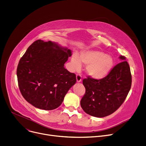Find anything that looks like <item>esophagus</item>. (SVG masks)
<instances>
[{"mask_svg": "<svg viewBox=\"0 0 146 146\" xmlns=\"http://www.w3.org/2000/svg\"><path fill=\"white\" fill-rule=\"evenodd\" d=\"M76 80L77 82H80L82 81V76L80 74H77L76 75Z\"/></svg>", "mask_w": 146, "mask_h": 146, "instance_id": "1", "label": "esophagus"}]
</instances>
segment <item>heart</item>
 <instances>
[{
	"label": "heart",
	"mask_w": 146,
	"mask_h": 146,
	"mask_svg": "<svg viewBox=\"0 0 146 146\" xmlns=\"http://www.w3.org/2000/svg\"><path fill=\"white\" fill-rule=\"evenodd\" d=\"M71 63L75 69H80L82 63L87 64L86 69L87 74L95 79H102L106 77L114 65L111 56L96 50L82 51L80 57L77 53H74Z\"/></svg>",
	"instance_id": "heart-1"
}]
</instances>
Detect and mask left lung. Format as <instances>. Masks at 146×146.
<instances>
[{
  "label": "left lung",
  "instance_id": "8db88e82",
  "mask_svg": "<svg viewBox=\"0 0 146 146\" xmlns=\"http://www.w3.org/2000/svg\"><path fill=\"white\" fill-rule=\"evenodd\" d=\"M102 79L87 76L83 84L86 92L80 101L83 110L90 115L104 117L117 110L127 97L131 86L130 66L125 57Z\"/></svg>",
  "mask_w": 146,
  "mask_h": 146
}]
</instances>
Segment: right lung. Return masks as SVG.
Segmentation results:
<instances>
[{"label": "right lung", "mask_w": 146, "mask_h": 146, "mask_svg": "<svg viewBox=\"0 0 146 146\" xmlns=\"http://www.w3.org/2000/svg\"><path fill=\"white\" fill-rule=\"evenodd\" d=\"M72 51L51 41L37 40L28 47L17 68L19 89L35 108L51 110L62 103L76 82L74 73L64 67Z\"/></svg>", "instance_id": "add662e5"}]
</instances>
